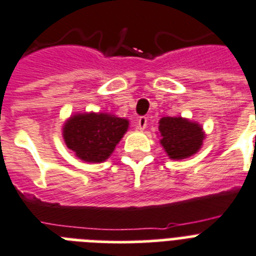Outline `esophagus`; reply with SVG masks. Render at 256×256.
<instances>
[{"instance_id":"obj_1","label":"esophagus","mask_w":256,"mask_h":256,"mask_svg":"<svg viewBox=\"0 0 256 256\" xmlns=\"http://www.w3.org/2000/svg\"><path fill=\"white\" fill-rule=\"evenodd\" d=\"M147 126V117H139L136 122V128L138 130H144Z\"/></svg>"}]
</instances>
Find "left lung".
Segmentation results:
<instances>
[{
    "instance_id": "1",
    "label": "left lung",
    "mask_w": 256,
    "mask_h": 256,
    "mask_svg": "<svg viewBox=\"0 0 256 256\" xmlns=\"http://www.w3.org/2000/svg\"><path fill=\"white\" fill-rule=\"evenodd\" d=\"M160 144L171 159H186L201 148L205 134L196 122L182 117H163L159 121Z\"/></svg>"
}]
</instances>
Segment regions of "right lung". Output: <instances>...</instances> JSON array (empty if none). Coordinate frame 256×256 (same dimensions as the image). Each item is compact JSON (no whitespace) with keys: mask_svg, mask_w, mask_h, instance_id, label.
I'll list each match as a JSON object with an SVG mask.
<instances>
[{"mask_svg":"<svg viewBox=\"0 0 256 256\" xmlns=\"http://www.w3.org/2000/svg\"><path fill=\"white\" fill-rule=\"evenodd\" d=\"M128 128V120L112 114H76L64 124L63 138L78 159L101 163L112 155Z\"/></svg>","mask_w":256,"mask_h":256,"instance_id":"obj_1","label":"right lung"}]
</instances>
